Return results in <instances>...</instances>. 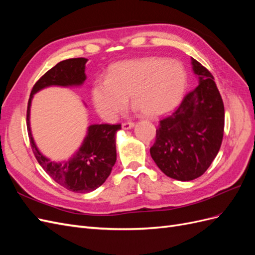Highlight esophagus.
<instances>
[{
  "mask_svg": "<svg viewBox=\"0 0 255 255\" xmlns=\"http://www.w3.org/2000/svg\"><path fill=\"white\" fill-rule=\"evenodd\" d=\"M135 127V123L134 122H123L122 123V128L123 129H129V128H134Z\"/></svg>",
  "mask_w": 255,
  "mask_h": 255,
  "instance_id": "esophagus-1",
  "label": "esophagus"
}]
</instances>
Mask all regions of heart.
I'll list each match as a JSON object with an SVG mask.
<instances>
[{"label": "heart", "instance_id": "heart-1", "mask_svg": "<svg viewBox=\"0 0 255 255\" xmlns=\"http://www.w3.org/2000/svg\"><path fill=\"white\" fill-rule=\"evenodd\" d=\"M187 86V73L179 61L161 57L128 59L114 64L106 79H97L91 98L95 109L113 121L130 102L148 117H158L180 104Z\"/></svg>", "mask_w": 255, "mask_h": 255}]
</instances>
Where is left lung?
<instances>
[{
	"label": "left lung",
	"mask_w": 255,
	"mask_h": 255,
	"mask_svg": "<svg viewBox=\"0 0 255 255\" xmlns=\"http://www.w3.org/2000/svg\"><path fill=\"white\" fill-rule=\"evenodd\" d=\"M199 85L184 97L172 115L161 119L150 154L167 176L191 181L217 156L225 128V106L214 76L191 58Z\"/></svg>",
	"instance_id": "1"
}]
</instances>
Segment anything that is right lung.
<instances>
[{
  "instance_id": "1",
  "label": "right lung",
  "mask_w": 255,
  "mask_h": 255,
  "mask_svg": "<svg viewBox=\"0 0 255 255\" xmlns=\"http://www.w3.org/2000/svg\"><path fill=\"white\" fill-rule=\"evenodd\" d=\"M87 58H70L60 61L36 82L30 92L26 112V126L30 145L38 163L60 186L73 192H89L106 181L117 159L116 133L121 125H92L73 155L64 161H53L38 150L29 126V111L33 96L50 86H81L86 80L85 65Z\"/></svg>"
}]
</instances>
